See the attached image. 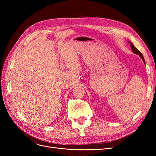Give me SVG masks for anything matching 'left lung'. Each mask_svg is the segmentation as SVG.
I'll return each mask as SVG.
<instances>
[{
	"label": "left lung",
	"instance_id": "1",
	"mask_svg": "<svg viewBox=\"0 0 156 156\" xmlns=\"http://www.w3.org/2000/svg\"><path fill=\"white\" fill-rule=\"evenodd\" d=\"M128 43H130V45H131V49H132V51H133V53H135V54H136V55H138L140 57L142 58V60H143V61L144 62V63L145 64V60H144V57H143V55H142V53H140V52L139 51V50H138L137 49H136L135 47L133 45V44L131 43V42H130L129 41H128Z\"/></svg>",
	"mask_w": 156,
	"mask_h": 156
}]
</instances>
